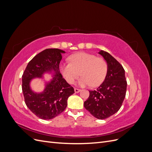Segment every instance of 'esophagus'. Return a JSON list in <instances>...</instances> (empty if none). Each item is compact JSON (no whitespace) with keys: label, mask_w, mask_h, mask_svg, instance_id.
I'll use <instances>...</instances> for the list:
<instances>
[{"label":"esophagus","mask_w":152,"mask_h":152,"mask_svg":"<svg viewBox=\"0 0 152 152\" xmlns=\"http://www.w3.org/2000/svg\"><path fill=\"white\" fill-rule=\"evenodd\" d=\"M74 91H75V93H79V92L80 91V89H77V88H74Z\"/></svg>","instance_id":"esophagus-1"}]
</instances>
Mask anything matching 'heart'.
Here are the masks:
<instances>
[{
  "label": "heart",
  "instance_id": "b5f03b06",
  "mask_svg": "<svg viewBox=\"0 0 152 152\" xmlns=\"http://www.w3.org/2000/svg\"><path fill=\"white\" fill-rule=\"evenodd\" d=\"M70 63H62L59 70L68 83L73 84L82 77L78 84L81 87L98 86L104 80L107 72V63L104 59L88 53H77L69 58Z\"/></svg>",
  "mask_w": 152,
  "mask_h": 152
}]
</instances>
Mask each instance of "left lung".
<instances>
[{"instance_id": "8db88e82", "label": "left lung", "mask_w": 152, "mask_h": 152, "mask_svg": "<svg viewBox=\"0 0 152 152\" xmlns=\"http://www.w3.org/2000/svg\"><path fill=\"white\" fill-rule=\"evenodd\" d=\"M107 63V73L103 83L89 91L84 102L85 108L98 119L107 118L121 108L126 97L127 81L125 70L120 63L104 50L98 53Z\"/></svg>"}]
</instances>
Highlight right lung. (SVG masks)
<instances>
[{
    "label": "right lung",
    "mask_w": 152,
    "mask_h": 152,
    "mask_svg": "<svg viewBox=\"0 0 152 152\" xmlns=\"http://www.w3.org/2000/svg\"><path fill=\"white\" fill-rule=\"evenodd\" d=\"M59 49H46L37 54L27 65L22 75V91L25 102L37 117L49 120L62 113L67 107L68 97L75 93L59 71L62 53ZM54 72L53 79L47 83L43 92L34 93L29 83L34 77H42L44 72Z\"/></svg>",
    "instance_id": "obj_1"
}]
</instances>
